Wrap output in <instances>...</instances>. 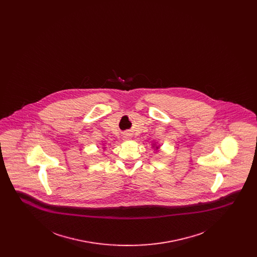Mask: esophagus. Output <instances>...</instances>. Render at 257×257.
Segmentation results:
<instances>
[{
	"label": "esophagus",
	"instance_id": "34e87169",
	"mask_svg": "<svg viewBox=\"0 0 257 257\" xmlns=\"http://www.w3.org/2000/svg\"><path fill=\"white\" fill-rule=\"evenodd\" d=\"M124 138H126V139H129L130 138V134H125V137Z\"/></svg>",
	"mask_w": 257,
	"mask_h": 257
}]
</instances>
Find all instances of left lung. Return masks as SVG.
<instances>
[{
  "label": "left lung",
  "mask_w": 257,
  "mask_h": 257,
  "mask_svg": "<svg viewBox=\"0 0 257 257\" xmlns=\"http://www.w3.org/2000/svg\"><path fill=\"white\" fill-rule=\"evenodd\" d=\"M152 147H155V145H153V146H152ZM155 148H156V150H158V149H159V146H156V147H155Z\"/></svg>",
  "instance_id": "8db88e82"
}]
</instances>
